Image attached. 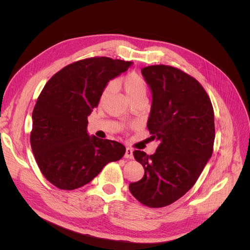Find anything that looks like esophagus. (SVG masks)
<instances>
[{
    "mask_svg": "<svg viewBox=\"0 0 250 250\" xmlns=\"http://www.w3.org/2000/svg\"><path fill=\"white\" fill-rule=\"evenodd\" d=\"M125 158H130V160H132L133 158V151L132 149L130 148H126V152H125Z\"/></svg>",
    "mask_w": 250,
    "mask_h": 250,
    "instance_id": "34e87169",
    "label": "esophagus"
}]
</instances>
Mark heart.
Here are the masks:
<instances>
[{
	"mask_svg": "<svg viewBox=\"0 0 250 250\" xmlns=\"http://www.w3.org/2000/svg\"><path fill=\"white\" fill-rule=\"evenodd\" d=\"M116 85L122 87L125 92L128 99L131 101L134 100H146L148 86L147 83L142 76L137 73H129L126 76L120 78L116 81ZM113 85L112 83H109L104 87L100 97V103H103L107 99L108 96L112 93Z\"/></svg>",
	"mask_w": 250,
	"mask_h": 250,
	"instance_id": "heart-1",
	"label": "heart"
}]
</instances>
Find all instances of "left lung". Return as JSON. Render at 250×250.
<instances>
[{
  "instance_id": "8db88e82",
  "label": "left lung",
  "mask_w": 250,
  "mask_h": 250,
  "mask_svg": "<svg viewBox=\"0 0 250 250\" xmlns=\"http://www.w3.org/2000/svg\"><path fill=\"white\" fill-rule=\"evenodd\" d=\"M152 94L147 127L160 142L155 153L135 150L145 174L129 185L144 206L163 208L190 190L213 153V105L200 83L176 67L150 65L141 70Z\"/></svg>"
}]
</instances>
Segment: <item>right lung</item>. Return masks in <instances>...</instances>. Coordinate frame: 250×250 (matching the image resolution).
Masks as SVG:
<instances>
[{
    "label": "right lung",
    "mask_w": 250,
    "mask_h": 250,
    "mask_svg": "<svg viewBox=\"0 0 250 250\" xmlns=\"http://www.w3.org/2000/svg\"><path fill=\"white\" fill-rule=\"evenodd\" d=\"M131 64L108 57L87 58L64 66L46 83L32 112L30 142L52 185L69 191L83 187L125 154L121 143L88 135L87 117L109 80Z\"/></svg>",
    "instance_id": "right-lung-1"
}]
</instances>
